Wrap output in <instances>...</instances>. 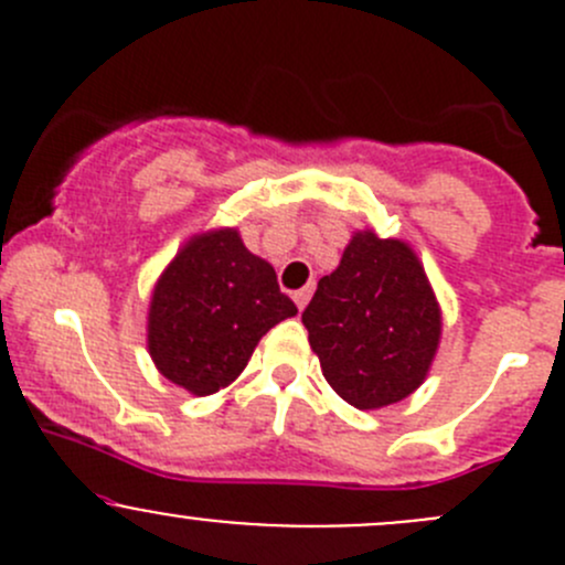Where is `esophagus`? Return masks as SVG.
<instances>
[{
	"label": "esophagus",
	"mask_w": 565,
	"mask_h": 565,
	"mask_svg": "<svg viewBox=\"0 0 565 565\" xmlns=\"http://www.w3.org/2000/svg\"><path fill=\"white\" fill-rule=\"evenodd\" d=\"M311 292H315V287H311V284H309V287L298 289V292L292 295L295 306H298V309H306V303H309V300H311Z\"/></svg>",
	"instance_id": "34e87169"
}]
</instances>
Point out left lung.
I'll return each mask as SVG.
<instances>
[{
	"label": "left lung",
	"mask_w": 565,
	"mask_h": 565,
	"mask_svg": "<svg viewBox=\"0 0 565 565\" xmlns=\"http://www.w3.org/2000/svg\"><path fill=\"white\" fill-rule=\"evenodd\" d=\"M330 388L358 409L409 396L431 366L440 309L418 256L402 241L358 232L303 311Z\"/></svg>",
	"instance_id": "8db88e82"
}]
</instances>
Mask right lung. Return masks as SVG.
Masks as SVG:
<instances>
[{
  "mask_svg": "<svg viewBox=\"0 0 565 565\" xmlns=\"http://www.w3.org/2000/svg\"><path fill=\"white\" fill-rule=\"evenodd\" d=\"M295 315L276 270L243 246L237 230L207 232L158 278L147 344L163 377L210 396L237 380L273 324Z\"/></svg>",
  "mask_w": 565,
  "mask_h": 565,
  "instance_id": "add662e5",
  "label": "right lung"
}]
</instances>
